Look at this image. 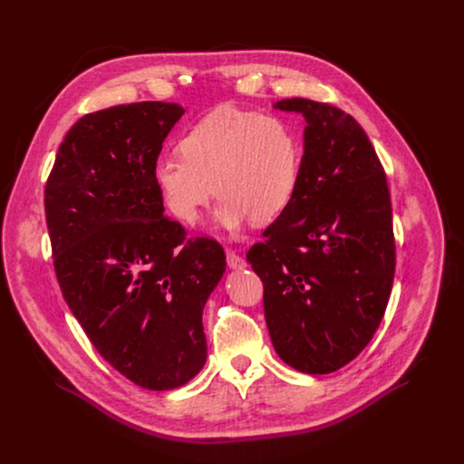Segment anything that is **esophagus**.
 Returning <instances> with one entry per match:
<instances>
[{"label": "esophagus", "instance_id": "34e87169", "mask_svg": "<svg viewBox=\"0 0 464 464\" xmlns=\"http://www.w3.org/2000/svg\"><path fill=\"white\" fill-rule=\"evenodd\" d=\"M227 262H228V266L232 268V270H241V268H246V260L241 258L236 251H232V249H227Z\"/></svg>", "mask_w": 464, "mask_h": 464}]
</instances>
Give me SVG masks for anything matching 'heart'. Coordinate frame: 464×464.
<instances>
[{"label": "heart", "instance_id": "1", "mask_svg": "<svg viewBox=\"0 0 464 464\" xmlns=\"http://www.w3.org/2000/svg\"><path fill=\"white\" fill-rule=\"evenodd\" d=\"M179 152L154 160L152 181L169 213L187 227L198 225L215 192L220 196L217 223L227 230L249 218L270 225L293 202L300 141L277 117L218 107L187 131Z\"/></svg>", "mask_w": 464, "mask_h": 464}]
</instances>
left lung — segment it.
I'll return each mask as SVG.
<instances>
[{"label": "left lung", "instance_id": "8db88e82", "mask_svg": "<svg viewBox=\"0 0 464 464\" xmlns=\"http://www.w3.org/2000/svg\"><path fill=\"white\" fill-rule=\"evenodd\" d=\"M305 119L291 206L247 262L264 285V317L283 362L330 373L355 359L383 319L394 277L387 175L362 126L305 98L274 103Z\"/></svg>", "mask_w": 464, "mask_h": 464}]
</instances>
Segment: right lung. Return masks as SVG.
I'll list each match as a JSON object with an SVG mask.
<instances>
[{
  "mask_svg": "<svg viewBox=\"0 0 464 464\" xmlns=\"http://www.w3.org/2000/svg\"><path fill=\"white\" fill-rule=\"evenodd\" d=\"M179 103L140 102L81 117L45 185L63 300L100 355L131 383L181 387L208 359L204 305L227 270L211 237L164 215L152 164Z\"/></svg>",
  "mask_w": 464,
  "mask_h": 464,
  "instance_id": "1",
  "label": "right lung"
}]
</instances>
